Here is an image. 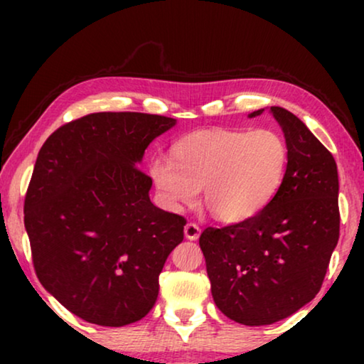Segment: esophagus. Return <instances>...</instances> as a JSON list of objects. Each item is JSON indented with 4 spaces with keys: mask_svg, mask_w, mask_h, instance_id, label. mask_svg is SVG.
Masks as SVG:
<instances>
[{
    "mask_svg": "<svg viewBox=\"0 0 364 364\" xmlns=\"http://www.w3.org/2000/svg\"><path fill=\"white\" fill-rule=\"evenodd\" d=\"M200 227L197 225V223L193 222H188L186 227H183V233H186V237L188 240H197L198 237H200Z\"/></svg>",
    "mask_w": 364,
    "mask_h": 364,
    "instance_id": "esophagus-1",
    "label": "esophagus"
}]
</instances>
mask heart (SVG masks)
I'll return each instance as SVG.
<instances>
[{
    "instance_id": "obj_1",
    "label": "heart",
    "mask_w": 364,
    "mask_h": 364,
    "mask_svg": "<svg viewBox=\"0 0 364 364\" xmlns=\"http://www.w3.org/2000/svg\"><path fill=\"white\" fill-rule=\"evenodd\" d=\"M171 159L149 164L161 202L181 210L197 200L220 222L240 223L258 215L280 191L288 146L275 129H202L172 144Z\"/></svg>"
}]
</instances>
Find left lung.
Returning <instances> with one entry per match:
<instances>
[{
  "mask_svg": "<svg viewBox=\"0 0 364 364\" xmlns=\"http://www.w3.org/2000/svg\"><path fill=\"white\" fill-rule=\"evenodd\" d=\"M270 112L288 146L280 191L250 220L207 227L198 238L213 301L247 326L272 325L311 301L340 237V186L331 152L295 114L277 106Z\"/></svg>",
  "mask_w": 364,
  "mask_h": 364,
  "instance_id": "obj_1",
  "label": "left lung"
}]
</instances>
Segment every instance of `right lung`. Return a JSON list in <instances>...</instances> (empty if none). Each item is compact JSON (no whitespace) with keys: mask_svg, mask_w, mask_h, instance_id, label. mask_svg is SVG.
I'll use <instances>...</instances> for the list:
<instances>
[{"mask_svg":"<svg viewBox=\"0 0 364 364\" xmlns=\"http://www.w3.org/2000/svg\"><path fill=\"white\" fill-rule=\"evenodd\" d=\"M176 119L94 112L43 144L24 198V227L41 285L74 315L101 326L142 320L159 295L186 218L149 198L137 166Z\"/></svg>","mask_w":364,"mask_h":364,"instance_id":"1","label":"right lung"}]
</instances>
